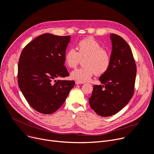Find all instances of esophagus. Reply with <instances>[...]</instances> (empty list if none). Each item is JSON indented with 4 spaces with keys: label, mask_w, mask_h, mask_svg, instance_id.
I'll use <instances>...</instances> for the list:
<instances>
[{
    "label": "esophagus",
    "mask_w": 154,
    "mask_h": 154,
    "mask_svg": "<svg viewBox=\"0 0 154 154\" xmlns=\"http://www.w3.org/2000/svg\"><path fill=\"white\" fill-rule=\"evenodd\" d=\"M84 84V82H79V81H75V84L78 85V84Z\"/></svg>",
    "instance_id": "1"
}]
</instances>
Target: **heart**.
Segmentation results:
<instances>
[{"label": "heart", "mask_w": 154, "mask_h": 154, "mask_svg": "<svg viewBox=\"0 0 154 154\" xmlns=\"http://www.w3.org/2000/svg\"><path fill=\"white\" fill-rule=\"evenodd\" d=\"M83 59L84 67L74 70L70 74L72 79L81 82L88 81L95 74L97 75L105 74L111 60L109 53L92 37L80 40L77 44V51L71 48L64 55L65 63L70 68L76 67Z\"/></svg>", "instance_id": "b5f03b06"}]
</instances>
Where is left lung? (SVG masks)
<instances>
[{
  "instance_id": "1",
  "label": "left lung",
  "mask_w": 154,
  "mask_h": 154,
  "mask_svg": "<svg viewBox=\"0 0 154 154\" xmlns=\"http://www.w3.org/2000/svg\"><path fill=\"white\" fill-rule=\"evenodd\" d=\"M112 50L108 70L94 85L88 99L91 107L102 117H109L122 110L132 99L137 67L131 48L120 36L110 34Z\"/></svg>"
}]
</instances>
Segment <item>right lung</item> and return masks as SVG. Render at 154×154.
<instances>
[{"label": "right lung", "mask_w": 154, "mask_h": 154, "mask_svg": "<svg viewBox=\"0 0 154 154\" xmlns=\"http://www.w3.org/2000/svg\"><path fill=\"white\" fill-rule=\"evenodd\" d=\"M70 36L44 34L22 50L18 63V84L30 106L44 114L57 110L65 102L74 80H56L69 75L64 55Z\"/></svg>", "instance_id": "1"}]
</instances>
